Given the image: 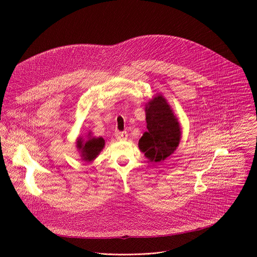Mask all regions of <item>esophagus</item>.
Returning <instances> with one entry per match:
<instances>
[{
  "label": "esophagus",
  "instance_id": "esophagus-1",
  "mask_svg": "<svg viewBox=\"0 0 257 257\" xmlns=\"http://www.w3.org/2000/svg\"><path fill=\"white\" fill-rule=\"evenodd\" d=\"M115 136H116V138L119 139V140H125V139H127V133H126V132L117 131V132L115 133Z\"/></svg>",
  "mask_w": 257,
  "mask_h": 257
}]
</instances>
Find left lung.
<instances>
[{
	"mask_svg": "<svg viewBox=\"0 0 257 257\" xmlns=\"http://www.w3.org/2000/svg\"><path fill=\"white\" fill-rule=\"evenodd\" d=\"M146 128L139 139V150L151 162H161L178 148L181 128L173 109L162 94H157L145 107Z\"/></svg>",
	"mask_w": 257,
	"mask_h": 257,
	"instance_id": "obj_1",
	"label": "left lung"
}]
</instances>
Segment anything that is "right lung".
Segmentation results:
<instances>
[{
    "mask_svg": "<svg viewBox=\"0 0 257 257\" xmlns=\"http://www.w3.org/2000/svg\"><path fill=\"white\" fill-rule=\"evenodd\" d=\"M76 143L77 149L81 154V159L85 162H91L103 149L104 139L102 137H89L86 141H84L81 137H79Z\"/></svg>",
    "mask_w": 257,
    "mask_h": 257,
    "instance_id": "obj_1",
    "label": "right lung"
}]
</instances>
